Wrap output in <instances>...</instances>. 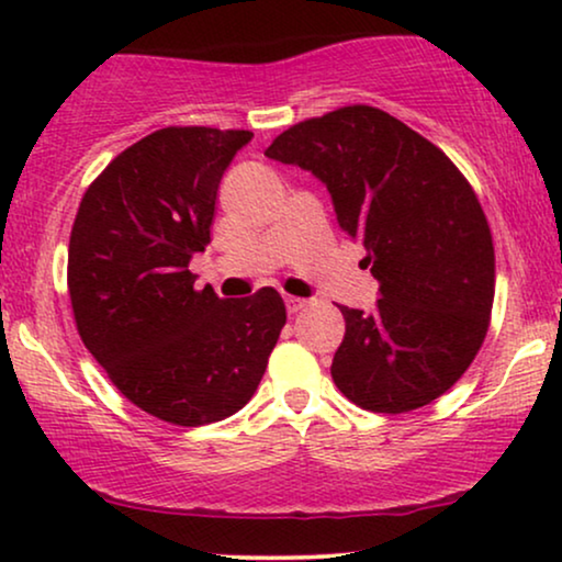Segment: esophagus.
<instances>
[{
  "mask_svg": "<svg viewBox=\"0 0 562 562\" xmlns=\"http://www.w3.org/2000/svg\"><path fill=\"white\" fill-rule=\"evenodd\" d=\"M306 306V299H299V296H286V310H289V314H296V312H302Z\"/></svg>",
  "mask_w": 562,
  "mask_h": 562,
  "instance_id": "obj_1",
  "label": "esophagus"
}]
</instances>
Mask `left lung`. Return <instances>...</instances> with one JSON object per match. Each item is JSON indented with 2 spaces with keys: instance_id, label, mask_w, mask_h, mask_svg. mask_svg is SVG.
<instances>
[{
  "instance_id": "8db88e82",
  "label": "left lung",
  "mask_w": 562,
  "mask_h": 562,
  "mask_svg": "<svg viewBox=\"0 0 562 562\" xmlns=\"http://www.w3.org/2000/svg\"><path fill=\"white\" fill-rule=\"evenodd\" d=\"M266 156L325 183L381 283L373 312L340 306L337 389L379 414L435 402L473 363L494 306V240L471 183L427 137L368 104L283 130Z\"/></svg>"
}]
</instances>
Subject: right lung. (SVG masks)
<instances>
[{
	"mask_svg": "<svg viewBox=\"0 0 562 562\" xmlns=\"http://www.w3.org/2000/svg\"><path fill=\"white\" fill-rule=\"evenodd\" d=\"M250 130L164 127L122 150L83 194L68 243V296L83 345L137 409L179 427L240 412L263 379L286 306L196 289L214 202Z\"/></svg>",
	"mask_w": 562,
	"mask_h": 562,
	"instance_id": "add662e5",
	"label": "right lung"
}]
</instances>
